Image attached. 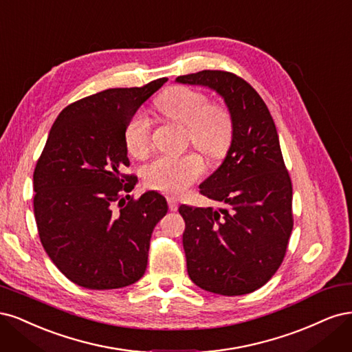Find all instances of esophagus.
Returning <instances> with one entry per match:
<instances>
[{"label": "esophagus", "instance_id": "esophagus-1", "mask_svg": "<svg viewBox=\"0 0 352 352\" xmlns=\"http://www.w3.org/2000/svg\"><path fill=\"white\" fill-rule=\"evenodd\" d=\"M168 206H169V210L175 212L178 209V200L175 197H168Z\"/></svg>", "mask_w": 352, "mask_h": 352}]
</instances>
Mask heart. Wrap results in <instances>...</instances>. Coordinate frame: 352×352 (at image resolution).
I'll return each mask as SVG.
<instances>
[{
    "mask_svg": "<svg viewBox=\"0 0 352 352\" xmlns=\"http://www.w3.org/2000/svg\"><path fill=\"white\" fill-rule=\"evenodd\" d=\"M156 109L166 118L187 129L188 142L201 153L219 160L228 153L234 138V120L230 108L209 102L206 94L187 86L168 89L155 100ZM127 151L143 157L152 147V122L144 112H135L124 130ZM205 173V162L196 153L160 156L144 169L149 187L165 195L177 196L187 190Z\"/></svg>",
    "mask_w": 352,
    "mask_h": 352,
    "instance_id": "obj_1",
    "label": "heart"
}]
</instances>
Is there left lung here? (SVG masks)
Masks as SVG:
<instances>
[{
  "label": "left lung",
  "instance_id": "8db88e82",
  "mask_svg": "<svg viewBox=\"0 0 352 352\" xmlns=\"http://www.w3.org/2000/svg\"><path fill=\"white\" fill-rule=\"evenodd\" d=\"M177 82L217 90L234 120L228 155L200 184V195L225 208H178L188 276L205 291L244 296L275 275L294 226L292 183L275 122L254 87L231 72L203 70Z\"/></svg>",
  "mask_w": 352,
  "mask_h": 352
}]
</instances>
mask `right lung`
<instances>
[{
	"label": "right lung",
	"instance_id": "right-lung-1",
	"mask_svg": "<svg viewBox=\"0 0 352 352\" xmlns=\"http://www.w3.org/2000/svg\"><path fill=\"white\" fill-rule=\"evenodd\" d=\"M166 77L142 87L107 89L78 99L56 117L33 173L39 240L54 265L87 289L139 280L155 225L168 212L157 191L129 192L124 130Z\"/></svg>",
	"mask_w": 352,
	"mask_h": 352
}]
</instances>
